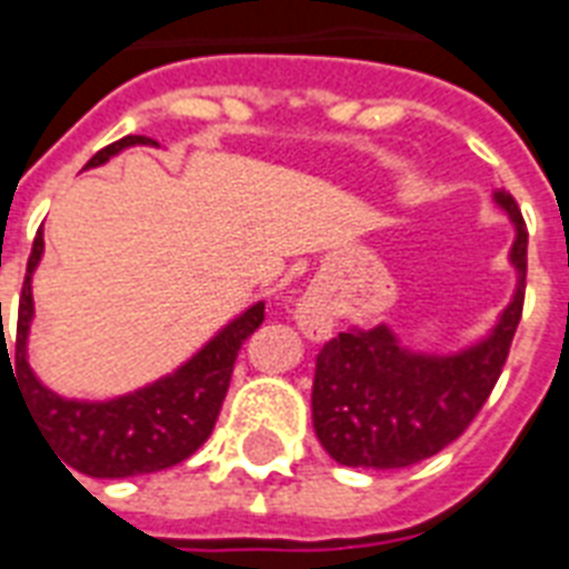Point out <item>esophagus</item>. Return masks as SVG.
Listing matches in <instances>:
<instances>
[{"label":"esophagus","instance_id":"1","mask_svg":"<svg viewBox=\"0 0 569 569\" xmlns=\"http://www.w3.org/2000/svg\"><path fill=\"white\" fill-rule=\"evenodd\" d=\"M295 325L307 340H328L333 328L331 303L319 286H310L298 307H295Z\"/></svg>","mask_w":569,"mask_h":569}]
</instances>
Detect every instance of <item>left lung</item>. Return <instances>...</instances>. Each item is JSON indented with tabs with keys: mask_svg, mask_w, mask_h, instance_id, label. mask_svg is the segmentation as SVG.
Instances as JSON below:
<instances>
[{
	"mask_svg": "<svg viewBox=\"0 0 569 569\" xmlns=\"http://www.w3.org/2000/svg\"><path fill=\"white\" fill-rule=\"evenodd\" d=\"M513 223V298L487 337L459 352H415L381 322L349 328L316 355L313 429L349 468H406L457 441L496 388L522 319L528 229L516 199L492 193Z\"/></svg>",
	"mask_w": 569,
	"mask_h": 569,
	"instance_id": "8db88e82",
	"label": "left lung"
}]
</instances>
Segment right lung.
I'll return each instance as SVG.
<instances>
[{
    "instance_id": "1",
    "label": "right lung",
    "mask_w": 569,
    "mask_h": 569,
    "mask_svg": "<svg viewBox=\"0 0 569 569\" xmlns=\"http://www.w3.org/2000/svg\"><path fill=\"white\" fill-rule=\"evenodd\" d=\"M130 146H158L149 137H124L101 149L82 169H92L116 158ZM43 256V232L34 236L29 266H26L23 292H20V322H17L14 358H8L6 331L0 342L2 361L20 381L26 409L50 441L56 459L86 477H133L179 466L206 445L227 397L232 363L241 342L262 325L266 303L256 301L232 322L223 325L193 358L179 370L160 376L146 388L130 390L112 400H68L43 385L29 367V328L34 319L32 274ZM2 316V303H0ZM2 322V319H0Z\"/></svg>"
}]
</instances>
